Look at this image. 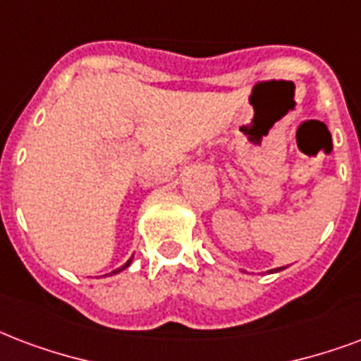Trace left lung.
Instances as JSON below:
<instances>
[{
    "mask_svg": "<svg viewBox=\"0 0 361 361\" xmlns=\"http://www.w3.org/2000/svg\"><path fill=\"white\" fill-rule=\"evenodd\" d=\"M272 271H282V267H280V269H272ZM272 271H269V272H272Z\"/></svg>",
    "mask_w": 361,
    "mask_h": 361,
    "instance_id": "1",
    "label": "left lung"
}]
</instances>
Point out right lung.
<instances>
[{
	"instance_id": "1",
	"label": "right lung",
	"mask_w": 361,
	"mask_h": 361,
	"mask_svg": "<svg viewBox=\"0 0 361 361\" xmlns=\"http://www.w3.org/2000/svg\"><path fill=\"white\" fill-rule=\"evenodd\" d=\"M130 261H132V257H130V259H128V261H126V263H125V265H123V267H121V269H117V271H114V274H115V272H121V271H123V269H126V267H128V265H130Z\"/></svg>"
}]
</instances>
